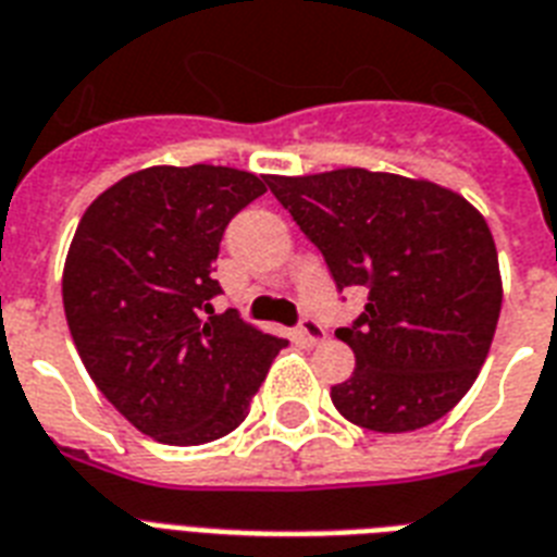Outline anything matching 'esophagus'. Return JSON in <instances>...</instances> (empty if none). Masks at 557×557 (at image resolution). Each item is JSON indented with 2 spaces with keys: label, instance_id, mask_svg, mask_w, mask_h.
Returning a JSON list of instances; mask_svg holds the SVG:
<instances>
[{
  "label": "esophagus",
  "instance_id": "esophagus-1",
  "mask_svg": "<svg viewBox=\"0 0 557 557\" xmlns=\"http://www.w3.org/2000/svg\"><path fill=\"white\" fill-rule=\"evenodd\" d=\"M299 337L305 346H319V343H325V325L322 322H317V319L305 317L299 322Z\"/></svg>",
  "mask_w": 557,
  "mask_h": 557
}]
</instances>
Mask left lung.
Here are the masks:
<instances>
[{"label": "left lung", "mask_w": 557, "mask_h": 557, "mask_svg": "<svg viewBox=\"0 0 557 557\" xmlns=\"http://www.w3.org/2000/svg\"><path fill=\"white\" fill-rule=\"evenodd\" d=\"M267 185L337 290H369L363 313L337 327L357 360L331 386L339 416L374 433L447 416L476 381L503 305L485 218L450 188L366 168L267 176Z\"/></svg>", "instance_id": "1"}]
</instances>
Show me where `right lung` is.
<instances>
[{"instance_id":"obj_1","label":"right lung","mask_w":557,"mask_h":557,"mask_svg":"<svg viewBox=\"0 0 557 557\" xmlns=\"http://www.w3.org/2000/svg\"><path fill=\"white\" fill-rule=\"evenodd\" d=\"M267 191L223 165H157L84 211L63 267V310L95 386L162 444H206L247 418L287 339L214 313L230 220Z\"/></svg>"}]
</instances>
